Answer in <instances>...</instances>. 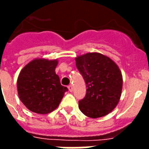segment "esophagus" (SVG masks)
<instances>
[{
    "instance_id": "esophagus-1",
    "label": "esophagus",
    "mask_w": 149,
    "mask_h": 149,
    "mask_svg": "<svg viewBox=\"0 0 149 149\" xmlns=\"http://www.w3.org/2000/svg\"><path fill=\"white\" fill-rule=\"evenodd\" d=\"M68 88H69V91H72V90H73V88H72V85H71V84H70V85H69L68 86Z\"/></svg>"
}]
</instances>
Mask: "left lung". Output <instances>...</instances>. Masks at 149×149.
<instances>
[{
    "mask_svg": "<svg viewBox=\"0 0 149 149\" xmlns=\"http://www.w3.org/2000/svg\"><path fill=\"white\" fill-rule=\"evenodd\" d=\"M75 60L87 88L85 97L79 101L80 111L91 118L111 113L118 105L122 94L123 81L118 66L100 53H88Z\"/></svg>",
    "mask_w": 149,
    "mask_h": 149,
    "instance_id": "1",
    "label": "left lung"
}]
</instances>
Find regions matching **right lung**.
Returning <instances> with one entry per match:
<instances>
[{
  "label": "right lung",
  "instance_id": "add662e5",
  "mask_svg": "<svg viewBox=\"0 0 149 149\" xmlns=\"http://www.w3.org/2000/svg\"><path fill=\"white\" fill-rule=\"evenodd\" d=\"M58 61L36 58L24 66L17 79V91L21 102L32 112L49 114L59 106L68 91L61 84L55 72Z\"/></svg>",
  "mask_w": 149,
  "mask_h": 149
}]
</instances>
